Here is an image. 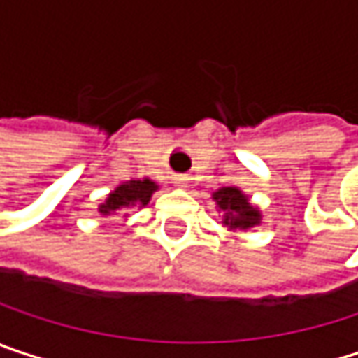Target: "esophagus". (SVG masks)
<instances>
[{
    "label": "esophagus",
    "mask_w": 358,
    "mask_h": 358,
    "mask_svg": "<svg viewBox=\"0 0 358 358\" xmlns=\"http://www.w3.org/2000/svg\"><path fill=\"white\" fill-rule=\"evenodd\" d=\"M186 182H188L186 176H176V178H174V184H176L178 188H184V186H186Z\"/></svg>",
    "instance_id": "esophagus-1"
}]
</instances>
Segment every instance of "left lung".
I'll return each instance as SVG.
<instances>
[{
	"mask_svg": "<svg viewBox=\"0 0 358 358\" xmlns=\"http://www.w3.org/2000/svg\"><path fill=\"white\" fill-rule=\"evenodd\" d=\"M220 209L226 211L222 224L230 230H249L259 224V211L247 201L238 188H222L213 194Z\"/></svg>",
	"mask_w": 358,
	"mask_h": 358,
	"instance_id": "left-lung-1",
	"label": "left lung"
}]
</instances>
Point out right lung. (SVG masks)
Wrapping results in <instances>:
<instances>
[{
  "mask_svg": "<svg viewBox=\"0 0 358 358\" xmlns=\"http://www.w3.org/2000/svg\"><path fill=\"white\" fill-rule=\"evenodd\" d=\"M155 182L151 180H130L126 184H120L111 194L108 196V201L99 207V211L103 215L108 213H115L120 211L122 207H128V205H147L153 190H155Z\"/></svg>",
  "mask_w": 358,
  "mask_h": 358,
  "instance_id": "obj_1",
  "label": "right lung"
}]
</instances>
